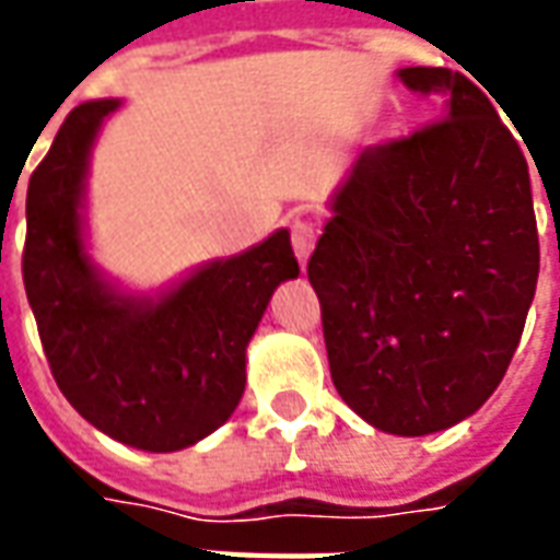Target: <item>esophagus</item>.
<instances>
[{
    "label": "esophagus",
    "instance_id": "34e87169",
    "mask_svg": "<svg viewBox=\"0 0 560 560\" xmlns=\"http://www.w3.org/2000/svg\"><path fill=\"white\" fill-rule=\"evenodd\" d=\"M291 243H293V255L300 264H308V257L315 252V243H317V228L312 221H293L291 228Z\"/></svg>",
    "mask_w": 560,
    "mask_h": 560
}]
</instances>
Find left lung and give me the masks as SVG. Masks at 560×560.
I'll use <instances>...</instances> for the list:
<instances>
[{
  "label": "left lung",
  "instance_id": "1",
  "mask_svg": "<svg viewBox=\"0 0 560 560\" xmlns=\"http://www.w3.org/2000/svg\"><path fill=\"white\" fill-rule=\"evenodd\" d=\"M438 122L360 152L308 260L329 372L381 432L468 420L516 353L540 272L528 161L450 68H399Z\"/></svg>",
  "mask_w": 560,
  "mask_h": 560
}]
</instances>
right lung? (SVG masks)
Returning a JSON list of instances; mask_svg holds the SVG:
<instances>
[{"label": "right lung", "mask_w": 560, "mask_h": 560, "mask_svg": "<svg viewBox=\"0 0 560 560\" xmlns=\"http://www.w3.org/2000/svg\"><path fill=\"white\" fill-rule=\"evenodd\" d=\"M122 98L74 107L26 191L23 281L62 396L98 432L147 453H176L231 420L245 351L281 281L296 279L279 228L240 255L188 269L161 291H131L90 252L92 147Z\"/></svg>", "instance_id": "obj_1"}]
</instances>
